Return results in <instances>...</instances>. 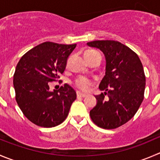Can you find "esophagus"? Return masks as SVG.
<instances>
[{"instance_id": "34e87169", "label": "esophagus", "mask_w": 160, "mask_h": 160, "mask_svg": "<svg viewBox=\"0 0 160 160\" xmlns=\"http://www.w3.org/2000/svg\"><path fill=\"white\" fill-rule=\"evenodd\" d=\"M77 97H86V94L82 93L81 92H77Z\"/></svg>"}]
</instances>
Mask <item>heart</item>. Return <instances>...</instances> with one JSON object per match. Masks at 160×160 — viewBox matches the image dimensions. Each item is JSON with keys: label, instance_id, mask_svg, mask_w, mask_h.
I'll return each instance as SVG.
<instances>
[{"label": "heart", "instance_id": "1", "mask_svg": "<svg viewBox=\"0 0 160 160\" xmlns=\"http://www.w3.org/2000/svg\"><path fill=\"white\" fill-rule=\"evenodd\" d=\"M93 50H89V51H86L85 52V55L86 54H89L91 52H93ZM92 82L91 81L90 79L86 77H79L76 79L74 81V85L76 86V87L78 88L79 89H81L82 91H87L89 90V89L90 88V86H92Z\"/></svg>", "mask_w": 160, "mask_h": 160}]
</instances>
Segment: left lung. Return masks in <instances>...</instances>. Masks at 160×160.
<instances>
[{
    "label": "left lung",
    "instance_id": "left-lung-1",
    "mask_svg": "<svg viewBox=\"0 0 160 160\" xmlns=\"http://www.w3.org/2000/svg\"><path fill=\"white\" fill-rule=\"evenodd\" d=\"M90 47L103 52L105 75L99 86L104 92L95 96L97 105L91 119L100 128L112 130L131 119L144 100L145 75L139 57L132 49L116 41H93Z\"/></svg>",
    "mask_w": 160,
    "mask_h": 160
}]
</instances>
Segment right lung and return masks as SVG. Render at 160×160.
Returning <instances> with one entry per match:
<instances>
[{
  "label": "right lung",
  "mask_w": 160,
  "mask_h": 160,
  "mask_svg": "<svg viewBox=\"0 0 160 160\" xmlns=\"http://www.w3.org/2000/svg\"><path fill=\"white\" fill-rule=\"evenodd\" d=\"M75 47L76 44L44 42L29 50L17 63L13 76L16 102L23 115L37 126L54 127L68 117L76 92L68 84L50 91L48 82L63 74Z\"/></svg>",
  "instance_id": "1"
}]
</instances>
